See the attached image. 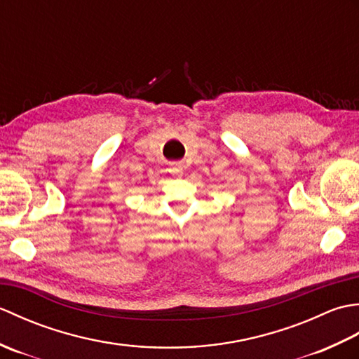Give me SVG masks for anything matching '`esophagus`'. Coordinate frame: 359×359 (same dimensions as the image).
Listing matches in <instances>:
<instances>
[{
    "label": "esophagus",
    "mask_w": 359,
    "mask_h": 359,
    "mask_svg": "<svg viewBox=\"0 0 359 359\" xmlns=\"http://www.w3.org/2000/svg\"><path fill=\"white\" fill-rule=\"evenodd\" d=\"M170 172L174 175V177H182V174H184V168L179 163H172L170 166Z\"/></svg>",
    "instance_id": "esophagus-1"
}]
</instances>
